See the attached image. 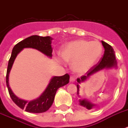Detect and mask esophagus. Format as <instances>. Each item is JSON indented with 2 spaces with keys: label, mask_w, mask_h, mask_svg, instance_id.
I'll list each match as a JSON object with an SVG mask.
<instances>
[{
  "label": "esophagus",
  "mask_w": 128,
  "mask_h": 128,
  "mask_svg": "<svg viewBox=\"0 0 128 128\" xmlns=\"http://www.w3.org/2000/svg\"><path fill=\"white\" fill-rule=\"evenodd\" d=\"M76 80V78H74V76H70V81L71 82H74V81Z\"/></svg>",
  "instance_id": "34e87169"
}]
</instances>
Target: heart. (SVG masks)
<instances>
[{"label":"heart","instance_id":"b5f03b06","mask_svg":"<svg viewBox=\"0 0 128 128\" xmlns=\"http://www.w3.org/2000/svg\"><path fill=\"white\" fill-rule=\"evenodd\" d=\"M103 52V46L98 41L78 40L63 46L60 56L63 60L71 62L74 72L83 73L90 70L99 60Z\"/></svg>","mask_w":128,"mask_h":128}]
</instances>
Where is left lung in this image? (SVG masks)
I'll return each instance as SVG.
<instances>
[{
  "mask_svg": "<svg viewBox=\"0 0 128 128\" xmlns=\"http://www.w3.org/2000/svg\"><path fill=\"white\" fill-rule=\"evenodd\" d=\"M102 45L104 48L105 49L104 50V54L103 57L101 58V60L98 62L97 64H96L93 67H92L86 73V75L81 76L80 78H77V82L78 84H80L82 82H84V80L87 79L89 76L92 75L96 72H98L99 70H102L104 68H110L112 67H116L117 66V62L116 60L115 52L113 48L112 47L110 44L108 43L102 41ZM77 94H79V85L77 84ZM80 105L86 107L87 109L90 110L94 106V104L90 103V102L86 100H80Z\"/></svg>",
  "mask_w": 128,
  "mask_h": 128,
  "instance_id": "obj_1",
  "label": "left lung"
}]
</instances>
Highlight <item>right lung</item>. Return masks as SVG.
<instances>
[{
  "instance_id": "1",
  "label": "right lung",
  "mask_w": 128,
  "mask_h": 128,
  "mask_svg": "<svg viewBox=\"0 0 128 128\" xmlns=\"http://www.w3.org/2000/svg\"><path fill=\"white\" fill-rule=\"evenodd\" d=\"M52 38L50 36H40L37 35H33L26 38L24 40L20 41L14 46L12 51L11 56L8 61L7 68L6 76V83L8 90L11 99L21 109H24L25 111L31 113H42L48 110L54 102L55 94L57 90L60 87L68 84L70 80V76L68 74H64L62 76H54L51 79L50 83L48 85L45 91L42 95L37 99L27 102L23 100L19 99L14 94L11 90L8 84L9 73L10 71L12 64L17 54L24 48H35L40 51L46 56H52V48L51 46Z\"/></svg>"
}]
</instances>
